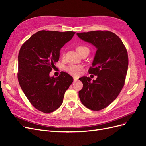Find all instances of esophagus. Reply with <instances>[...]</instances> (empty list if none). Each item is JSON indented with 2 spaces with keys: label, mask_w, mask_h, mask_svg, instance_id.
Wrapping results in <instances>:
<instances>
[{
  "label": "esophagus",
  "mask_w": 146,
  "mask_h": 146,
  "mask_svg": "<svg viewBox=\"0 0 146 146\" xmlns=\"http://www.w3.org/2000/svg\"><path fill=\"white\" fill-rule=\"evenodd\" d=\"M73 78H74V82H76V81H77V80H78V78H77V77H73Z\"/></svg>",
  "instance_id": "esophagus-1"
}]
</instances>
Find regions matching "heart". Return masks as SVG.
Instances as JSON below:
<instances>
[{"instance_id":"heart-1","label":"heart","mask_w":146,"mask_h":146,"mask_svg":"<svg viewBox=\"0 0 146 146\" xmlns=\"http://www.w3.org/2000/svg\"><path fill=\"white\" fill-rule=\"evenodd\" d=\"M86 48L87 47L83 46H78V47H77L76 50L77 51H78V50L84 49V48ZM82 69L83 68L82 66L75 65V64H69L68 66H65L64 68L66 72H67L69 74L72 75V76H78V75H80Z\"/></svg>"}]
</instances>
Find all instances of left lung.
I'll use <instances>...</instances> for the list:
<instances>
[{"instance_id": "1", "label": "left lung", "mask_w": 146, "mask_h": 146, "mask_svg": "<svg viewBox=\"0 0 146 146\" xmlns=\"http://www.w3.org/2000/svg\"><path fill=\"white\" fill-rule=\"evenodd\" d=\"M77 35L97 48L88 72L98 77L92 81L87 77L79 78L83 85L78 92L79 98L86 108L99 111L112 103L124 86L129 66L127 51L121 39L110 31H91Z\"/></svg>"}]
</instances>
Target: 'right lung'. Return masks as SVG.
Returning <instances> with one entry per match:
<instances>
[{"label":"right lung","instance_id":"add662e5","mask_svg":"<svg viewBox=\"0 0 146 146\" xmlns=\"http://www.w3.org/2000/svg\"><path fill=\"white\" fill-rule=\"evenodd\" d=\"M75 33L72 31H39L20 48L19 83L31 104L41 112L49 113L58 109L63 103L66 91L74 80L64 72L55 78L50 77L49 73L59 60L61 48Z\"/></svg>","mask_w":146,"mask_h":146}]
</instances>
